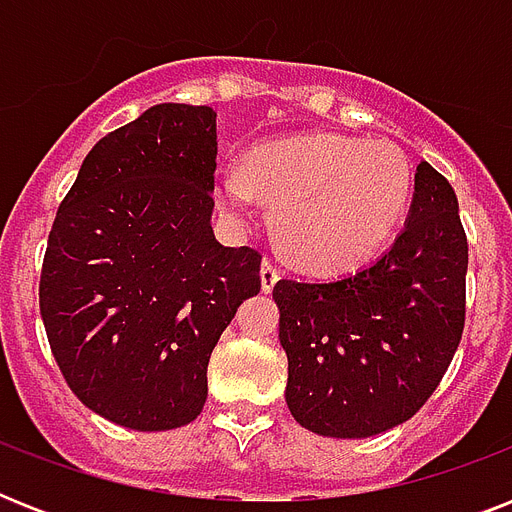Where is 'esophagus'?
<instances>
[{
    "instance_id": "1",
    "label": "esophagus",
    "mask_w": 512,
    "mask_h": 512,
    "mask_svg": "<svg viewBox=\"0 0 512 512\" xmlns=\"http://www.w3.org/2000/svg\"><path fill=\"white\" fill-rule=\"evenodd\" d=\"M279 279H281L279 268H276L271 260H263V265H260V281H263V292H271Z\"/></svg>"
}]
</instances>
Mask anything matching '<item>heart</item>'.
<instances>
[{
	"label": "heart",
	"instance_id": "1",
	"mask_svg": "<svg viewBox=\"0 0 512 512\" xmlns=\"http://www.w3.org/2000/svg\"><path fill=\"white\" fill-rule=\"evenodd\" d=\"M412 185V164L388 140L316 132L252 148L241 170L217 180V201L233 220L252 217L255 196L276 204L281 249L303 268L335 273L388 244Z\"/></svg>",
	"mask_w": 512,
	"mask_h": 512
}]
</instances>
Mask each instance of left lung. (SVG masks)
<instances>
[{
    "instance_id": "left-lung-1",
    "label": "left lung",
    "mask_w": 512,
    "mask_h": 512,
    "mask_svg": "<svg viewBox=\"0 0 512 512\" xmlns=\"http://www.w3.org/2000/svg\"><path fill=\"white\" fill-rule=\"evenodd\" d=\"M468 239L452 185L428 162L393 247L335 281L281 279L287 406L303 428L369 438L420 412L465 327Z\"/></svg>"
}]
</instances>
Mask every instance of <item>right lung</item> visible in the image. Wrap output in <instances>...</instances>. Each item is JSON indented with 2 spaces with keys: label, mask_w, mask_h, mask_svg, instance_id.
<instances>
[{
  "label": "right lung",
  "mask_w": 512,
  "mask_h": 512,
  "mask_svg": "<svg viewBox=\"0 0 512 512\" xmlns=\"http://www.w3.org/2000/svg\"><path fill=\"white\" fill-rule=\"evenodd\" d=\"M217 114L159 103L98 140L52 223L39 311L68 388L132 430L207 401L223 329L260 292V252L212 233Z\"/></svg>",
  "instance_id": "1"
}]
</instances>
